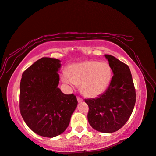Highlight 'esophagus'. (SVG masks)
I'll list each match as a JSON object with an SVG mask.
<instances>
[{"label":"esophagus","instance_id":"34e87169","mask_svg":"<svg viewBox=\"0 0 156 156\" xmlns=\"http://www.w3.org/2000/svg\"><path fill=\"white\" fill-rule=\"evenodd\" d=\"M77 100H78V102H81L82 101H83V99H82L80 97H77Z\"/></svg>","mask_w":156,"mask_h":156}]
</instances>
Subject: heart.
Masks as SVG:
<instances>
[{
  "mask_svg": "<svg viewBox=\"0 0 156 156\" xmlns=\"http://www.w3.org/2000/svg\"><path fill=\"white\" fill-rule=\"evenodd\" d=\"M112 78V69L106 62L85 61L73 65L62 76L63 82L80 84L84 95L95 97L105 91Z\"/></svg>",
  "mask_w": 156,
  "mask_h": 156,
  "instance_id": "1",
  "label": "heart"
}]
</instances>
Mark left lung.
<instances>
[{"mask_svg": "<svg viewBox=\"0 0 156 156\" xmlns=\"http://www.w3.org/2000/svg\"><path fill=\"white\" fill-rule=\"evenodd\" d=\"M113 72L109 87L96 98L85 99L89 106L87 119L92 128L110 133L125 125L136 103V90L128 65L105 54Z\"/></svg>", "mask_w": 156, "mask_h": 156, "instance_id": "obj_1", "label": "left lung"}]
</instances>
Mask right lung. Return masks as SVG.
Listing matches in <instances>:
<instances>
[{
	"instance_id": "right-lung-1",
	"label": "right lung",
	"mask_w": 156,
	"mask_h": 156,
	"mask_svg": "<svg viewBox=\"0 0 156 156\" xmlns=\"http://www.w3.org/2000/svg\"><path fill=\"white\" fill-rule=\"evenodd\" d=\"M60 60L42 58L27 69L20 84V111L31 130L39 136L54 138L69 125L78 105L73 94L58 87Z\"/></svg>"
}]
</instances>
